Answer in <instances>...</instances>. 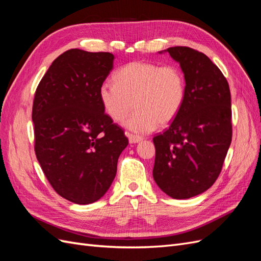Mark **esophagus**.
Here are the masks:
<instances>
[{
    "instance_id": "34e87169",
    "label": "esophagus",
    "mask_w": 261,
    "mask_h": 261,
    "mask_svg": "<svg viewBox=\"0 0 261 261\" xmlns=\"http://www.w3.org/2000/svg\"><path fill=\"white\" fill-rule=\"evenodd\" d=\"M127 137H128V140H129L130 144H136V143H138V141L143 140V137H141V136L133 135V134H129V133L127 134Z\"/></svg>"
}]
</instances>
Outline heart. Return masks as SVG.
<instances>
[{
	"label": "heart",
	"instance_id": "1",
	"mask_svg": "<svg viewBox=\"0 0 261 261\" xmlns=\"http://www.w3.org/2000/svg\"><path fill=\"white\" fill-rule=\"evenodd\" d=\"M102 108L114 122H120L135 106L136 111L125 126L145 134L174 121L184 105L186 81L175 65H159L151 62L134 61L114 74V84L100 86Z\"/></svg>",
	"mask_w": 261,
	"mask_h": 261
}]
</instances>
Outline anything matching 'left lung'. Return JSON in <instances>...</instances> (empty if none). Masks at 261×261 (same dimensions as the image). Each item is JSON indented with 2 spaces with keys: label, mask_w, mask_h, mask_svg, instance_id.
<instances>
[{
  "label": "left lung",
  "mask_w": 261,
  "mask_h": 261,
  "mask_svg": "<svg viewBox=\"0 0 261 261\" xmlns=\"http://www.w3.org/2000/svg\"><path fill=\"white\" fill-rule=\"evenodd\" d=\"M168 51L186 81V97L169 128L153 137L156 185L174 199L206 192L219 177L232 141L231 92L206 54L188 46Z\"/></svg>",
  "instance_id": "8db88e82"
}]
</instances>
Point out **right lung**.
Here are the masks:
<instances>
[{
	"label": "right lung",
	"instance_id": "right-lung-1",
	"mask_svg": "<svg viewBox=\"0 0 261 261\" xmlns=\"http://www.w3.org/2000/svg\"><path fill=\"white\" fill-rule=\"evenodd\" d=\"M113 60L109 52L67 50L36 89L31 114L36 156L54 191L74 203H92L107 193L128 145L99 97Z\"/></svg>",
	"mask_w": 261,
	"mask_h": 261
}]
</instances>
